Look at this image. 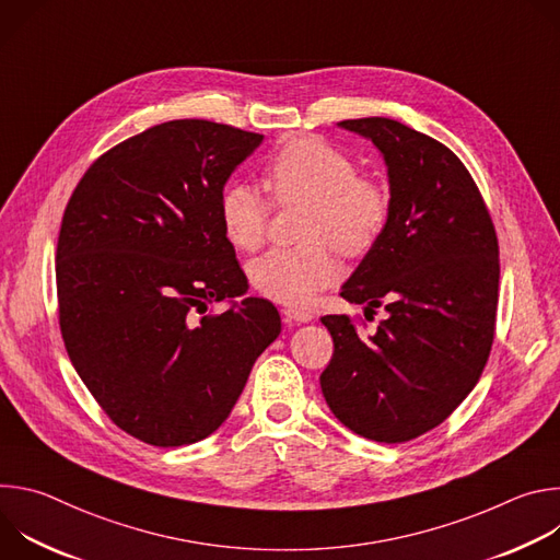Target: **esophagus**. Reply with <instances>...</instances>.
Wrapping results in <instances>:
<instances>
[{"label":"esophagus","mask_w":560,"mask_h":560,"mask_svg":"<svg viewBox=\"0 0 560 560\" xmlns=\"http://www.w3.org/2000/svg\"><path fill=\"white\" fill-rule=\"evenodd\" d=\"M281 314H283V318H285L288 324H307V322H312V312H307L303 307L288 305V307L281 310Z\"/></svg>","instance_id":"34e87169"}]
</instances>
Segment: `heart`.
Masks as SVG:
<instances>
[{"mask_svg":"<svg viewBox=\"0 0 560 560\" xmlns=\"http://www.w3.org/2000/svg\"><path fill=\"white\" fill-rule=\"evenodd\" d=\"M275 206H305L301 238L250 266L255 288L281 303H307L341 275L332 246L350 259L365 257L385 232L392 197L383 182L359 175L354 159L312 135L285 141L266 166ZM272 205L257 188L232 182L219 195V221L228 242L244 253L264 246Z\"/></svg>","mask_w":560,"mask_h":560,"instance_id":"heart-1","label":"heart"}]
</instances>
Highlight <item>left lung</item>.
Wrapping results in <instances>:
<instances>
[{"mask_svg":"<svg viewBox=\"0 0 560 560\" xmlns=\"http://www.w3.org/2000/svg\"><path fill=\"white\" fill-rule=\"evenodd\" d=\"M383 152L389 219L341 296L387 314L361 337L348 314H326L335 352L322 392L335 417L378 443L441 425L488 363L499 303V238L481 190L441 141L387 117L346 119Z\"/></svg>","mask_w":560,"mask_h":560,"instance_id":"obj_1","label":"left lung"}]
</instances>
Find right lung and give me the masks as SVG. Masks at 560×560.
<instances>
[{
	"label": "right lung",
	"instance_id": "right-lung-1",
	"mask_svg": "<svg viewBox=\"0 0 560 560\" xmlns=\"http://www.w3.org/2000/svg\"><path fill=\"white\" fill-rule=\"evenodd\" d=\"M264 135L208 119L152 126L72 190L57 242L66 352L100 408L156 447L210 436L279 337L277 307L248 290L219 195Z\"/></svg>",
	"mask_w": 560,
	"mask_h": 560
}]
</instances>
